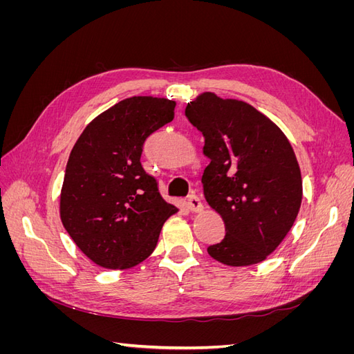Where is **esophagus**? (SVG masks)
<instances>
[{"label": "esophagus", "instance_id": "1", "mask_svg": "<svg viewBox=\"0 0 354 354\" xmlns=\"http://www.w3.org/2000/svg\"><path fill=\"white\" fill-rule=\"evenodd\" d=\"M187 208L190 209V211H194V212H199V211H202V202H201V199L196 196V195H190L189 198H187Z\"/></svg>", "mask_w": 354, "mask_h": 354}]
</instances>
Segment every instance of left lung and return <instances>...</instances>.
<instances>
[{
	"mask_svg": "<svg viewBox=\"0 0 354 354\" xmlns=\"http://www.w3.org/2000/svg\"><path fill=\"white\" fill-rule=\"evenodd\" d=\"M187 120L205 137L203 195L226 227L208 246L214 260L241 267L267 259L285 239L303 199L291 143L251 104L202 93L187 103Z\"/></svg>",
	"mask_w": 354,
	"mask_h": 354,
	"instance_id": "obj_1",
	"label": "left lung"
}]
</instances>
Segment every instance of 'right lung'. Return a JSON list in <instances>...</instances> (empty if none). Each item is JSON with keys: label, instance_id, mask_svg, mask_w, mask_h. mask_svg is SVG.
Returning <instances> with one entry per match:
<instances>
[{"label": "right lung", "instance_id": "1", "mask_svg": "<svg viewBox=\"0 0 354 354\" xmlns=\"http://www.w3.org/2000/svg\"><path fill=\"white\" fill-rule=\"evenodd\" d=\"M176 102L137 95L85 127L68 159L60 218L69 236L104 269H130L155 250L177 212L142 167L146 138L173 121Z\"/></svg>", "mask_w": 354, "mask_h": 354}]
</instances>
